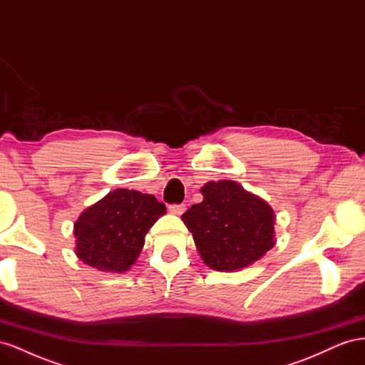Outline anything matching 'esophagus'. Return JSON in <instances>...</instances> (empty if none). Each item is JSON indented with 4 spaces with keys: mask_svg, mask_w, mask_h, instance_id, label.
<instances>
[{
    "mask_svg": "<svg viewBox=\"0 0 365 365\" xmlns=\"http://www.w3.org/2000/svg\"><path fill=\"white\" fill-rule=\"evenodd\" d=\"M169 212L172 215H182L185 212V204H172L169 205Z\"/></svg>",
    "mask_w": 365,
    "mask_h": 365,
    "instance_id": "1",
    "label": "esophagus"
}]
</instances>
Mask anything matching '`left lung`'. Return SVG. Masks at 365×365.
<instances>
[{"instance_id":"left-lung-1","label":"left lung","mask_w":365,"mask_h":365,"mask_svg":"<svg viewBox=\"0 0 365 365\" xmlns=\"http://www.w3.org/2000/svg\"><path fill=\"white\" fill-rule=\"evenodd\" d=\"M202 202L181 216L207 267L236 271L262 259L274 245V210L235 181L207 182Z\"/></svg>"}]
</instances>
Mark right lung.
I'll return each mask as SVG.
<instances>
[{
    "mask_svg": "<svg viewBox=\"0 0 365 365\" xmlns=\"http://www.w3.org/2000/svg\"><path fill=\"white\" fill-rule=\"evenodd\" d=\"M164 213L165 205L153 195L109 192L76 220V256L98 271L125 272L140 256L149 228Z\"/></svg>",
    "mask_w": 365,
    "mask_h": 365,
    "instance_id": "right-lung-1",
    "label": "right lung"
}]
</instances>
